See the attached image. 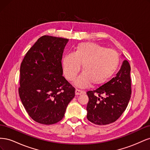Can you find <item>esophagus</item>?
Wrapping results in <instances>:
<instances>
[{
  "label": "esophagus",
  "instance_id": "esophagus-1",
  "mask_svg": "<svg viewBox=\"0 0 150 150\" xmlns=\"http://www.w3.org/2000/svg\"><path fill=\"white\" fill-rule=\"evenodd\" d=\"M84 93H85V91H84L80 90V89H76V91H75L76 95H81V94H84Z\"/></svg>",
  "mask_w": 150,
  "mask_h": 150
}]
</instances>
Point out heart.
I'll list each match as a JSON object with an SVG mask.
<instances>
[{
	"mask_svg": "<svg viewBox=\"0 0 150 150\" xmlns=\"http://www.w3.org/2000/svg\"><path fill=\"white\" fill-rule=\"evenodd\" d=\"M63 71L66 78L73 81L82 65L83 73L76 81V85L85 88L92 83L100 86L115 74L120 64L118 54L112 49H106L92 42L79 44L73 53L62 58Z\"/></svg>",
	"mask_w": 150,
	"mask_h": 150,
	"instance_id": "b5f03b06",
	"label": "heart"
}]
</instances>
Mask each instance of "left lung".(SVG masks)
<instances>
[{
    "label": "left lung",
    "instance_id": "1",
    "mask_svg": "<svg viewBox=\"0 0 150 150\" xmlns=\"http://www.w3.org/2000/svg\"><path fill=\"white\" fill-rule=\"evenodd\" d=\"M131 67L125 60L115 78L94 91L87 92V118L93 123L106 125L116 121L131 98Z\"/></svg>",
    "mask_w": 150,
    "mask_h": 150
}]
</instances>
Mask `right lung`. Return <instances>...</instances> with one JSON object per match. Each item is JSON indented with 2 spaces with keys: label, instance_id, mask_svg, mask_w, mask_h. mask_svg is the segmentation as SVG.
Here are the masks:
<instances>
[{
  "label": "right lung",
  "instance_id": "obj_1",
  "mask_svg": "<svg viewBox=\"0 0 150 150\" xmlns=\"http://www.w3.org/2000/svg\"><path fill=\"white\" fill-rule=\"evenodd\" d=\"M69 39L44 35L33 45L20 68L19 94L32 119L52 125L64 117L75 89L62 76V57Z\"/></svg>",
  "mask_w": 150,
  "mask_h": 150
}]
</instances>
